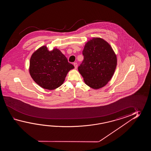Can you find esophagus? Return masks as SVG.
Instances as JSON below:
<instances>
[{
	"label": "esophagus",
	"mask_w": 151,
	"mask_h": 151,
	"mask_svg": "<svg viewBox=\"0 0 151 151\" xmlns=\"http://www.w3.org/2000/svg\"><path fill=\"white\" fill-rule=\"evenodd\" d=\"M73 65L74 66V68L76 69L77 68V67H78V64H77V63H73Z\"/></svg>",
	"instance_id": "obj_1"
}]
</instances>
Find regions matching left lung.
Wrapping results in <instances>:
<instances>
[{"mask_svg": "<svg viewBox=\"0 0 151 151\" xmlns=\"http://www.w3.org/2000/svg\"><path fill=\"white\" fill-rule=\"evenodd\" d=\"M83 60L78 71L87 85L93 89L105 86L111 79L117 59L109 44L100 38L87 42L83 51Z\"/></svg>", "mask_w": 151, "mask_h": 151, "instance_id": "8db88e82", "label": "left lung"}]
</instances>
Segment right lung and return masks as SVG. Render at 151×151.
<instances>
[{
  "mask_svg": "<svg viewBox=\"0 0 151 151\" xmlns=\"http://www.w3.org/2000/svg\"><path fill=\"white\" fill-rule=\"evenodd\" d=\"M74 68L59 50L54 48L49 51L43 46L32 54L29 71L38 85L52 90L60 86L68 71Z\"/></svg>",
  "mask_w": 151,
  "mask_h": 151,
  "instance_id": "right-lung-1",
  "label": "right lung"
}]
</instances>
